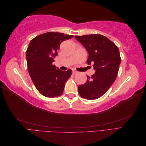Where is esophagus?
<instances>
[{"mask_svg":"<svg viewBox=\"0 0 146 146\" xmlns=\"http://www.w3.org/2000/svg\"><path fill=\"white\" fill-rule=\"evenodd\" d=\"M78 72L76 71V70H73V71H72V74H73L74 75L77 74H78Z\"/></svg>","mask_w":146,"mask_h":146,"instance_id":"obj_1","label":"esophagus"}]
</instances>
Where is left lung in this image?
<instances>
[{
    "label": "left lung",
    "mask_w": 146,
    "mask_h": 146,
    "mask_svg": "<svg viewBox=\"0 0 146 146\" xmlns=\"http://www.w3.org/2000/svg\"><path fill=\"white\" fill-rule=\"evenodd\" d=\"M85 47L88 54L86 63L93 64L96 72L87 76L86 82L78 87L82 98L95 100L102 96L117 77L121 58L117 46L102 35L91 34L75 36Z\"/></svg>",
    "instance_id": "8db88e82"
}]
</instances>
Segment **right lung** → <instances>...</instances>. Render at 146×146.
Returning <instances> with one entry per match:
<instances>
[{
  "mask_svg": "<svg viewBox=\"0 0 146 146\" xmlns=\"http://www.w3.org/2000/svg\"><path fill=\"white\" fill-rule=\"evenodd\" d=\"M73 36L61 33L47 32L30 41L26 51L28 71L35 87L42 96L52 98L63 94L72 70L63 71L52 62L58 55L60 44Z\"/></svg>",
  "mask_w": 146,
  "mask_h": 146,
  "instance_id": "add662e5",
  "label": "right lung"
}]
</instances>
